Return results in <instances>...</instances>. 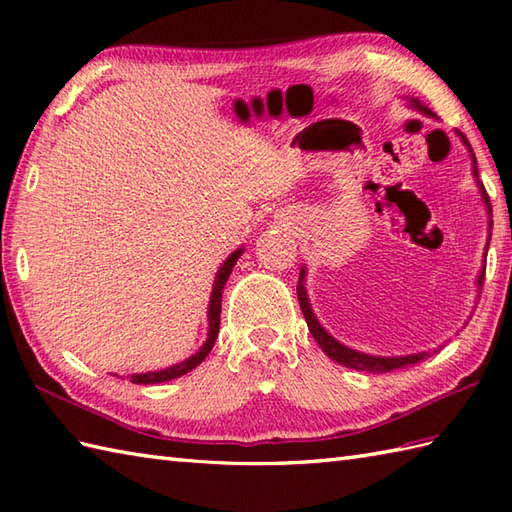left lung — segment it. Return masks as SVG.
<instances>
[{
	"label": "left lung",
	"mask_w": 512,
	"mask_h": 512,
	"mask_svg": "<svg viewBox=\"0 0 512 512\" xmlns=\"http://www.w3.org/2000/svg\"><path fill=\"white\" fill-rule=\"evenodd\" d=\"M407 105L411 107V110H416L424 116H431L436 118V114H433L427 105H424L422 101H418L416 96H405ZM455 134L460 136L462 145L469 149V156H471V173L475 178V184L477 189H480V195H482V202L486 206V213H488V239H486V250H488V242H491V228H493V211H491V200H488V195L484 191V184L480 182V173H477V160H475V154L473 149L469 145V140H466V136L462 132H458L455 129ZM484 266L480 270V275H477L475 284H477V290H482V284H484ZM297 297H299V306H301V312L303 317H306V323H308V330L312 332L314 341L319 343L321 350L328 354L334 363H339L343 367H352V369H358V372H372V374H385V372H391V369H400V367H411L416 363H422L424 358H427L431 352H416V354H405V356H374V354H365V352H358V350H352V347L343 345L341 341H336L334 336L323 328V325L319 323V319L314 317V310L310 306V299H308V290H306V266H301L299 270V284H297ZM442 347V345H440ZM438 350V347H436Z\"/></svg>",
	"instance_id": "1"
}]
</instances>
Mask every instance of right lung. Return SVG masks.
Instances as JSON below:
<instances>
[{"instance_id": "right-lung-1", "label": "right lung", "mask_w": 512, "mask_h": 512, "mask_svg": "<svg viewBox=\"0 0 512 512\" xmlns=\"http://www.w3.org/2000/svg\"><path fill=\"white\" fill-rule=\"evenodd\" d=\"M244 248H237L233 250L231 255L226 257V262L220 266V270H217L215 275V281H213V292H211V301H209V312H206V317H209V332H206V341L204 345L200 347L198 352H195L193 356H189L187 361L182 363H176L171 365L167 369H160V372H145V374H132L127 376L132 383L136 385H156V383H167V380H173V378H180L187 372H191L193 367H198L206 356H209V352L213 350L215 345V339H217V332H220V312H222V292H224V286L228 277H231L233 273V266L237 264V259L242 257Z\"/></svg>"}]
</instances>
